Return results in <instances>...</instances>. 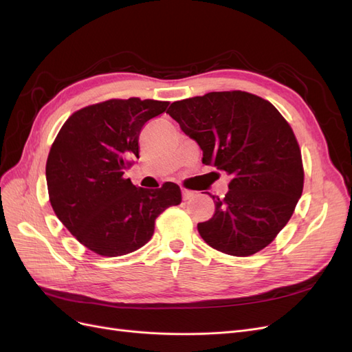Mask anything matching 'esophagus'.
Returning <instances> with one entry per match:
<instances>
[{
    "label": "esophagus",
    "instance_id": "34e87169",
    "mask_svg": "<svg viewBox=\"0 0 352 352\" xmlns=\"http://www.w3.org/2000/svg\"><path fill=\"white\" fill-rule=\"evenodd\" d=\"M194 197V192L192 190H188V189H182V198L186 201V199H190Z\"/></svg>",
    "mask_w": 352,
    "mask_h": 352
}]
</instances>
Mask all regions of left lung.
<instances>
[{
    "instance_id": "1",
    "label": "left lung",
    "mask_w": 352,
    "mask_h": 352,
    "mask_svg": "<svg viewBox=\"0 0 352 352\" xmlns=\"http://www.w3.org/2000/svg\"><path fill=\"white\" fill-rule=\"evenodd\" d=\"M167 113L202 151V163L230 175L225 198L198 232L210 247L248 257L289 221L304 186L301 151L273 104L242 91L175 101Z\"/></svg>"
}]
</instances>
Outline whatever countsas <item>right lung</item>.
Segmentation results:
<instances>
[{"label": "right lung", "mask_w": 352, "mask_h": 352, "mask_svg": "<svg viewBox=\"0 0 352 352\" xmlns=\"http://www.w3.org/2000/svg\"><path fill=\"white\" fill-rule=\"evenodd\" d=\"M167 101L109 100L73 113L47 160L50 202L58 220L88 250L119 257L151 239L155 219L182 201L180 188H136L126 179L140 158V133Z\"/></svg>", "instance_id": "right-lung-1"}]
</instances>
